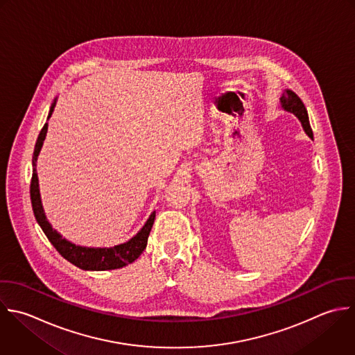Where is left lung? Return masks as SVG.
Here are the masks:
<instances>
[{
	"mask_svg": "<svg viewBox=\"0 0 355 355\" xmlns=\"http://www.w3.org/2000/svg\"><path fill=\"white\" fill-rule=\"evenodd\" d=\"M281 105L285 110L297 116V119L302 121L304 131L313 139L314 137H313V130H311L310 120H309V113H307V109H306L304 103L302 102V99L293 91L286 89V92H284V95L281 96Z\"/></svg>",
	"mask_w": 355,
	"mask_h": 355,
	"instance_id": "1",
	"label": "left lung"
}]
</instances>
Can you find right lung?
Segmentation results:
<instances>
[{
    "instance_id": "1",
    "label": "right lung",
    "mask_w": 355,
    "mask_h": 355,
    "mask_svg": "<svg viewBox=\"0 0 355 355\" xmlns=\"http://www.w3.org/2000/svg\"><path fill=\"white\" fill-rule=\"evenodd\" d=\"M56 101H53L48 119L51 117L53 107H55ZM48 130V123L44 124L42 130L38 134L35 146H34V153H33V175H31V182H30V199H31V206L34 211V217L46 235L48 241L53 245V248L59 252V254L74 264L76 267L85 270V271H107V270H116L125 267L127 264H131L135 261L141 253L145 250L146 243H148V236L150 234L152 225L155 223L156 211H153L145 225L141 228V231L131 238L128 242L113 246V248H84V246H77L64 238H62L60 234H58L51 224L48 223L42 205H41V198H40V189H38V177H37V170H35V163L38 153L41 150V146L44 144L45 135Z\"/></svg>"
}]
</instances>
